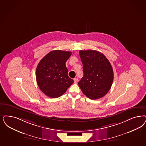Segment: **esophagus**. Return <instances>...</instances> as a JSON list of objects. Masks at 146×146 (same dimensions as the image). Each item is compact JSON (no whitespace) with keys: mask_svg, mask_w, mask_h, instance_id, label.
<instances>
[{"mask_svg":"<svg viewBox=\"0 0 146 146\" xmlns=\"http://www.w3.org/2000/svg\"><path fill=\"white\" fill-rule=\"evenodd\" d=\"M74 83L75 84H77L78 82V79L77 78H74Z\"/></svg>","mask_w":146,"mask_h":146,"instance_id":"34e87169","label":"esophagus"}]
</instances>
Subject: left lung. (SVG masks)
I'll return each mask as SVG.
<instances>
[{"instance_id": "1", "label": "left lung", "mask_w": 146, "mask_h": 146, "mask_svg": "<svg viewBox=\"0 0 146 146\" xmlns=\"http://www.w3.org/2000/svg\"><path fill=\"white\" fill-rule=\"evenodd\" d=\"M84 76L78 82L82 93L92 100L100 99L111 89L114 74L111 63L96 50L79 51Z\"/></svg>"}]
</instances>
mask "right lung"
I'll return each mask as SVG.
<instances>
[{
    "label": "right lung",
    "mask_w": 146,
    "mask_h": 146,
    "mask_svg": "<svg viewBox=\"0 0 146 146\" xmlns=\"http://www.w3.org/2000/svg\"><path fill=\"white\" fill-rule=\"evenodd\" d=\"M72 52L54 50L40 61L36 69V80L40 90L52 98H59L65 93L74 80L68 76L66 62Z\"/></svg>",
    "instance_id": "obj_1"
}]
</instances>
